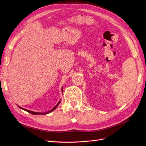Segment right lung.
Masks as SVG:
<instances>
[{
	"mask_svg": "<svg viewBox=\"0 0 146 146\" xmlns=\"http://www.w3.org/2000/svg\"><path fill=\"white\" fill-rule=\"evenodd\" d=\"M60 101H59V102L58 103L54 106V107L52 109V110H50V111H48V112H44V113H42V112H33V111H29V110H27V109H23V108H21V107H19V106H18V107L19 108H21V109H23V110H25V111H27V112H29V113H32V114H34V115H45V114H46V113H50L51 112H52L53 111H54V110L56 109L57 107H58V106L60 104Z\"/></svg>",
	"mask_w": 146,
	"mask_h": 146,
	"instance_id": "obj_1",
	"label": "right lung"
}]
</instances>
